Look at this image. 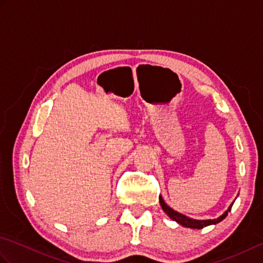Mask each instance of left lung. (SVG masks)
Instances as JSON below:
<instances>
[{"label": "left lung", "instance_id": "obj_1", "mask_svg": "<svg viewBox=\"0 0 263 263\" xmlns=\"http://www.w3.org/2000/svg\"><path fill=\"white\" fill-rule=\"evenodd\" d=\"M159 202H160V205L161 208H163V210L165 211V214L168 216L171 219L177 221L178 224L184 226V227H187V228H197V230H201V228H203L205 226H209V225H214V224H217V222L221 221L224 218L228 215V212L231 211L232 209V205L230 208H228L224 214H222L220 217H218L217 219H206V220H197V219H192V218H189L186 216H184L182 214H180V212L175 211L174 209H172L171 206L167 205L165 203V201L163 200V198L159 197Z\"/></svg>", "mask_w": 263, "mask_h": 263}]
</instances>
